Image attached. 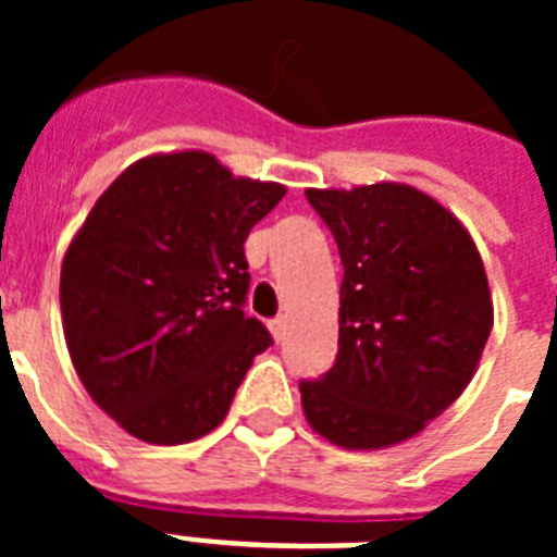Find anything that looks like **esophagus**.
Returning a JSON list of instances; mask_svg holds the SVG:
<instances>
[{
  "label": "esophagus",
  "instance_id": "obj_1",
  "mask_svg": "<svg viewBox=\"0 0 557 557\" xmlns=\"http://www.w3.org/2000/svg\"><path fill=\"white\" fill-rule=\"evenodd\" d=\"M270 334H273L275 343H282L284 334H287V318H275V321H270Z\"/></svg>",
  "mask_w": 557,
  "mask_h": 557
}]
</instances>
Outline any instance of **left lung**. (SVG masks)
Wrapping results in <instances>:
<instances>
[{
  "mask_svg": "<svg viewBox=\"0 0 557 557\" xmlns=\"http://www.w3.org/2000/svg\"><path fill=\"white\" fill-rule=\"evenodd\" d=\"M307 200L346 273L337 362L301 382L304 416L339 449H387L469 387L494 326L485 264L466 225L410 184L307 189Z\"/></svg>",
  "mask_w": 557,
  "mask_h": 557,
  "instance_id": "1",
  "label": "left lung"
}]
</instances>
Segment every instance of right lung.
I'll return each mask as SVG.
<instances>
[{
	"label": "right lung",
	"mask_w": 557,
	"mask_h": 557,
	"mask_svg": "<svg viewBox=\"0 0 557 557\" xmlns=\"http://www.w3.org/2000/svg\"><path fill=\"white\" fill-rule=\"evenodd\" d=\"M287 195L211 152H152L113 181L69 243L61 318L95 405L145 444L218 430L270 332L243 312L245 239Z\"/></svg>",
	"instance_id": "obj_1"
}]
</instances>
